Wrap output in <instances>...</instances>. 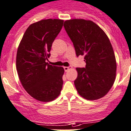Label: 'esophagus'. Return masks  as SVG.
I'll return each mask as SVG.
<instances>
[{
    "instance_id": "esophagus-1",
    "label": "esophagus",
    "mask_w": 131,
    "mask_h": 131,
    "mask_svg": "<svg viewBox=\"0 0 131 131\" xmlns=\"http://www.w3.org/2000/svg\"><path fill=\"white\" fill-rule=\"evenodd\" d=\"M72 68V67H64V70H65V72H67V71H68V70H70V69H71Z\"/></svg>"
}]
</instances>
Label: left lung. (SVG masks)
<instances>
[{
  "instance_id": "8db88e82",
  "label": "left lung",
  "mask_w": 131,
  "mask_h": 131,
  "mask_svg": "<svg viewBox=\"0 0 131 131\" xmlns=\"http://www.w3.org/2000/svg\"><path fill=\"white\" fill-rule=\"evenodd\" d=\"M64 27L74 44L77 57L84 55L85 68H76L74 85L79 95L89 101L105 96L115 80L117 64L109 38L91 20H67Z\"/></svg>"
}]
</instances>
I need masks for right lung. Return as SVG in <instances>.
Here are the masks:
<instances>
[{"instance_id":"right-lung-1","label":"right lung","mask_w":131,"mask_h":131,"mask_svg":"<svg viewBox=\"0 0 131 131\" xmlns=\"http://www.w3.org/2000/svg\"><path fill=\"white\" fill-rule=\"evenodd\" d=\"M63 20L48 19L29 25L17 48L16 69L23 88L34 99L50 102L63 88V67L49 64L52 43L61 31Z\"/></svg>"}]
</instances>
